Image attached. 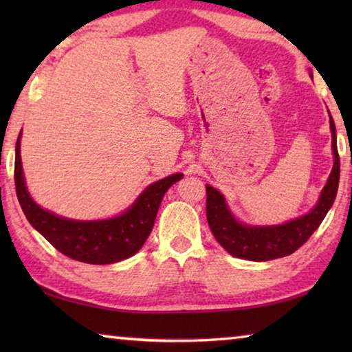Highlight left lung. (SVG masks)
I'll return each mask as SVG.
<instances>
[{"label": "left lung", "mask_w": 352, "mask_h": 352, "mask_svg": "<svg viewBox=\"0 0 352 352\" xmlns=\"http://www.w3.org/2000/svg\"><path fill=\"white\" fill-rule=\"evenodd\" d=\"M312 76V73H311ZM329 113V111H327ZM333 166L317 204L311 211L279 225H247L231 212L223 194L206 184V219L216 241L231 256L264 262L284 258L300 248L323 222L336 200L340 180V158L337 151L336 124L329 113Z\"/></svg>", "instance_id": "8db88e82"}]
</instances>
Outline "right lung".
Masks as SVG:
<instances>
[{"mask_svg":"<svg viewBox=\"0 0 352 352\" xmlns=\"http://www.w3.org/2000/svg\"><path fill=\"white\" fill-rule=\"evenodd\" d=\"M21 132L15 146L16 197L35 230L58 252L71 259L102 265L132 258L144 245L166 190L180 182L183 174H172L142 190L126 211L110 219L74 220L41 208L29 194L20 155Z\"/></svg>","mask_w":352,"mask_h":352,"instance_id":"obj_1","label":"right lung"}]
</instances>
